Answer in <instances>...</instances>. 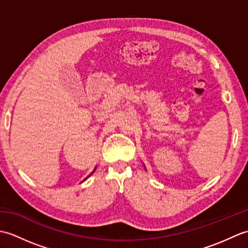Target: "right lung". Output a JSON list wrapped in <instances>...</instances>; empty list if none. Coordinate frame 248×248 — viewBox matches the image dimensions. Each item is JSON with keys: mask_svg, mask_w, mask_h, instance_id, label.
<instances>
[{"mask_svg": "<svg viewBox=\"0 0 248 248\" xmlns=\"http://www.w3.org/2000/svg\"><path fill=\"white\" fill-rule=\"evenodd\" d=\"M94 170H96V168H94ZM94 170H93V171H94ZM93 172H92V173H93ZM92 173H91V175H92ZM91 175H89V176H91ZM89 176H88V177H89ZM88 177H86V178H88Z\"/></svg>", "mask_w": 248, "mask_h": 248, "instance_id": "1", "label": "right lung"}]
</instances>
